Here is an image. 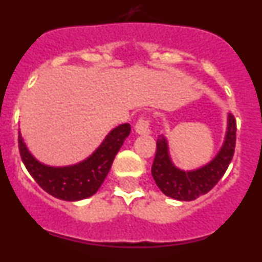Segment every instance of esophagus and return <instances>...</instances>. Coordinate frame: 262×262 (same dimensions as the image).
<instances>
[{
  "mask_svg": "<svg viewBox=\"0 0 262 262\" xmlns=\"http://www.w3.org/2000/svg\"><path fill=\"white\" fill-rule=\"evenodd\" d=\"M135 131L140 135H148L151 133V119L148 117H140L135 124Z\"/></svg>",
  "mask_w": 262,
  "mask_h": 262,
  "instance_id": "1",
  "label": "esophagus"
}]
</instances>
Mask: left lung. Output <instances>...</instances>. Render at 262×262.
<instances>
[{"mask_svg":"<svg viewBox=\"0 0 262 262\" xmlns=\"http://www.w3.org/2000/svg\"><path fill=\"white\" fill-rule=\"evenodd\" d=\"M235 144L236 120L230 114L226 140L219 154L207 165L191 172H184L173 165L168 154V143L164 136H159L152 164V177L165 195L178 201H193L202 194L209 193L223 177L233 157Z\"/></svg>","mask_w":262,"mask_h":262,"instance_id":"left-lung-1","label":"left lung"}]
</instances>
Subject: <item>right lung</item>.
Returning <instances> with one entry per match:
<instances>
[{"instance_id": "right-lung-1", "label": "right lung", "mask_w": 262, "mask_h": 262, "mask_svg": "<svg viewBox=\"0 0 262 262\" xmlns=\"http://www.w3.org/2000/svg\"><path fill=\"white\" fill-rule=\"evenodd\" d=\"M129 131L131 127L128 123L115 127L92 156L82 163L62 168L43 165L34 159L23 143L20 134L18 147L23 164L43 190L62 201H80L97 193Z\"/></svg>"}]
</instances>
